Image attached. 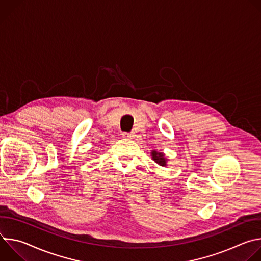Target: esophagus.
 Masks as SVG:
<instances>
[{
  "mask_svg": "<svg viewBox=\"0 0 261 261\" xmlns=\"http://www.w3.org/2000/svg\"><path fill=\"white\" fill-rule=\"evenodd\" d=\"M122 135H123L124 138H130V139H131V138L134 137V134H133V133H128V132H123Z\"/></svg>",
  "mask_w": 261,
  "mask_h": 261,
  "instance_id": "1",
  "label": "esophagus"
}]
</instances>
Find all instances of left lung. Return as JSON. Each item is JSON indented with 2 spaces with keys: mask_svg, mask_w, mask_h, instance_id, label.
<instances>
[{
  "mask_svg": "<svg viewBox=\"0 0 261 261\" xmlns=\"http://www.w3.org/2000/svg\"><path fill=\"white\" fill-rule=\"evenodd\" d=\"M151 156H152V159L160 166H166L167 165V158L165 156L164 153H161V152H157L156 150H152L151 152Z\"/></svg>",
  "mask_w": 261,
  "mask_h": 261,
  "instance_id": "1",
  "label": "left lung"
}]
</instances>
